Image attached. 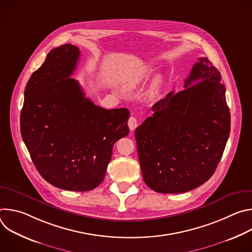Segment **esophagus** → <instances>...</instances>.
<instances>
[{
  "label": "esophagus",
  "mask_w": 252,
  "mask_h": 252,
  "mask_svg": "<svg viewBox=\"0 0 252 252\" xmlns=\"http://www.w3.org/2000/svg\"><path fill=\"white\" fill-rule=\"evenodd\" d=\"M127 125H128L129 129H130L131 131H133V130L136 128V126H138V123H137L136 118H134V117H130V118L128 119V121H127Z\"/></svg>",
  "instance_id": "esophagus-1"
}]
</instances>
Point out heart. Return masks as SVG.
Segmentation results:
<instances>
[{
    "mask_svg": "<svg viewBox=\"0 0 252 252\" xmlns=\"http://www.w3.org/2000/svg\"><path fill=\"white\" fill-rule=\"evenodd\" d=\"M143 81V77L141 75H136V76H133L132 78H130L126 87V89L128 90H132V89H135L137 88ZM161 81H162V78L161 76H157L155 78V80L153 81L149 91H148V97L150 99H154L156 98L158 95V93H159V89H160V85H161Z\"/></svg>",
    "mask_w": 252,
    "mask_h": 252,
    "instance_id": "heart-1",
    "label": "heart"
}]
</instances>
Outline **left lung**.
<instances>
[{"label": "left lung", "mask_w": 252, "mask_h": 252, "mask_svg": "<svg viewBox=\"0 0 252 252\" xmlns=\"http://www.w3.org/2000/svg\"><path fill=\"white\" fill-rule=\"evenodd\" d=\"M152 109L154 115L134 132L147 186L160 193H182L207 182L230 132L225 87L218 68L199 58L185 90L168 93Z\"/></svg>", "instance_id": "8db88e82"}]
</instances>
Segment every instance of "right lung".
Returning <instances> with one entry per match:
<instances>
[{
  "label": "right lung",
  "mask_w": 252,
  "mask_h": 252,
  "mask_svg": "<svg viewBox=\"0 0 252 252\" xmlns=\"http://www.w3.org/2000/svg\"><path fill=\"white\" fill-rule=\"evenodd\" d=\"M80 54L70 44L52 50L27 84L21 113V134L35 168L49 184L71 191L102 182L114 145L129 132L127 109L95 105L70 78Z\"/></svg>",
  "instance_id": "add662e5"
}]
</instances>
